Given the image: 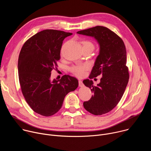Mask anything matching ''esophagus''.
Segmentation results:
<instances>
[{
  "instance_id": "obj_1",
  "label": "esophagus",
  "mask_w": 151,
  "mask_h": 151,
  "mask_svg": "<svg viewBox=\"0 0 151 151\" xmlns=\"http://www.w3.org/2000/svg\"><path fill=\"white\" fill-rule=\"evenodd\" d=\"M79 86L80 87H83V83L82 81H81V80H79Z\"/></svg>"
}]
</instances>
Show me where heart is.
<instances>
[{
  "label": "heart",
  "instance_id": "obj_1",
  "mask_svg": "<svg viewBox=\"0 0 151 151\" xmlns=\"http://www.w3.org/2000/svg\"><path fill=\"white\" fill-rule=\"evenodd\" d=\"M83 48H89L94 50V45L91 41L84 40L82 42ZM90 68L88 64H79L76 66L71 68V72L78 77H82L85 75L86 70H87Z\"/></svg>",
  "mask_w": 151,
  "mask_h": 151
}]
</instances>
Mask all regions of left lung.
<instances>
[{"label":"left lung","mask_w":151,"mask_h":151,"mask_svg":"<svg viewBox=\"0 0 151 151\" xmlns=\"http://www.w3.org/2000/svg\"><path fill=\"white\" fill-rule=\"evenodd\" d=\"M93 37L100 47L90 79L101 75L96 86L91 79L83 81L93 95L83 102L84 108L95 115H101L112 111L121 99L129 79L126 66L127 51L122 39L108 28L96 26L77 32Z\"/></svg>","instance_id":"1"}]
</instances>
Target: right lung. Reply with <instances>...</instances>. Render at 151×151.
<instances>
[{
    "mask_svg": "<svg viewBox=\"0 0 151 151\" xmlns=\"http://www.w3.org/2000/svg\"><path fill=\"white\" fill-rule=\"evenodd\" d=\"M72 35L44 30L29 39L21 50L18 70L21 91L32 110L42 116L57 113L65 96L78 87V79L67 75L51 80V71L60 58L63 41Z\"/></svg>",
    "mask_w": 151,
    "mask_h": 151,
    "instance_id": "1",
    "label": "right lung"
}]
</instances>
